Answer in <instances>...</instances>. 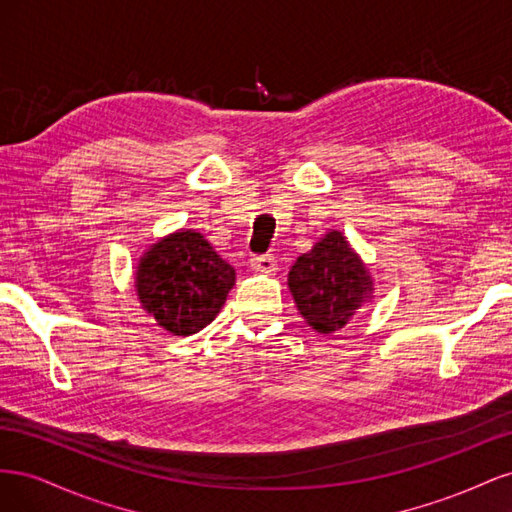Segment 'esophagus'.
I'll use <instances>...</instances> for the list:
<instances>
[{
  "label": "esophagus",
  "instance_id": "obj_1",
  "mask_svg": "<svg viewBox=\"0 0 512 512\" xmlns=\"http://www.w3.org/2000/svg\"><path fill=\"white\" fill-rule=\"evenodd\" d=\"M250 265H252V269H256V271L271 273V271H275V258H273L271 254L252 256V258H250Z\"/></svg>",
  "mask_w": 512,
  "mask_h": 512
}]
</instances>
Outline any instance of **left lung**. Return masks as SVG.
Wrapping results in <instances>:
<instances>
[{
    "label": "left lung",
    "instance_id": "left-lung-1",
    "mask_svg": "<svg viewBox=\"0 0 512 512\" xmlns=\"http://www.w3.org/2000/svg\"><path fill=\"white\" fill-rule=\"evenodd\" d=\"M288 286L301 316L318 333L346 327L371 294L367 269L337 230L297 258L288 273Z\"/></svg>",
    "mask_w": 512,
    "mask_h": 512
}]
</instances>
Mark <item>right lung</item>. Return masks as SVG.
Instances as JSON below:
<instances>
[{
	"mask_svg": "<svg viewBox=\"0 0 512 512\" xmlns=\"http://www.w3.org/2000/svg\"><path fill=\"white\" fill-rule=\"evenodd\" d=\"M232 286L235 269L192 230L175 232L153 245L136 271L138 299L160 327L175 335L205 329Z\"/></svg>",
	"mask_w": 512,
	"mask_h": 512,
	"instance_id": "1",
	"label": "right lung"
}]
</instances>
